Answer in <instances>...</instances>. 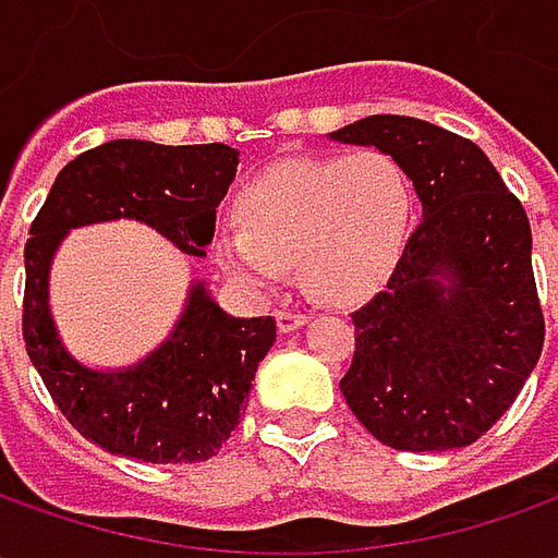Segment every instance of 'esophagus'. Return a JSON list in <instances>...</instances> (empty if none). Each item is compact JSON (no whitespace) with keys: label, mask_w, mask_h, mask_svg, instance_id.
Listing matches in <instances>:
<instances>
[{"label":"esophagus","mask_w":558,"mask_h":558,"mask_svg":"<svg viewBox=\"0 0 558 558\" xmlns=\"http://www.w3.org/2000/svg\"><path fill=\"white\" fill-rule=\"evenodd\" d=\"M311 319V313L304 311H279L276 313V326H279V332H294L298 326H304Z\"/></svg>","instance_id":"obj_1"}]
</instances>
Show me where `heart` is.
<instances>
[{"instance_id":"heart-1","label":"heart","mask_w":558,"mask_h":558,"mask_svg":"<svg viewBox=\"0 0 558 558\" xmlns=\"http://www.w3.org/2000/svg\"><path fill=\"white\" fill-rule=\"evenodd\" d=\"M413 220V189L385 151L294 158L235 195L239 232L217 239L220 267L251 289L282 279L298 260L304 286L354 304L385 286Z\"/></svg>"}]
</instances>
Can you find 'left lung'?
I'll list each match as a JSON object with an SVG mask.
<instances>
[{"instance_id": "obj_1", "label": "left lung", "mask_w": 558, "mask_h": 558, "mask_svg": "<svg viewBox=\"0 0 558 558\" xmlns=\"http://www.w3.org/2000/svg\"><path fill=\"white\" fill-rule=\"evenodd\" d=\"M332 140L391 155L422 202L388 286L351 313L354 360L341 395L395 450L475 444L544 351L525 207L475 142L435 123L375 114Z\"/></svg>"}]
</instances>
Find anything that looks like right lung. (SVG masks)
Here are the masks:
<instances>
[{
  "mask_svg": "<svg viewBox=\"0 0 558 558\" xmlns=\"http://www.w3.org/2000/svg\"><path fill=\"white\" fill-rule=\"evenodd\" d=\"M235 163L239 151L223 142H105L58 173L31 223L21 313L27 356L54 407L108 453L142 462L210 460L245 413L257 363L276 341V319H235L195 286L167 344L133 369L96 373L80 366L54 335L46 304L54 247L74 226L130 217L204 257Z\"/></svg>",
  "mask_w": 558,
  "mask_h": 558,
  "instance_id": "add662e5",
  "label": "right lung"
}]
</instances>
